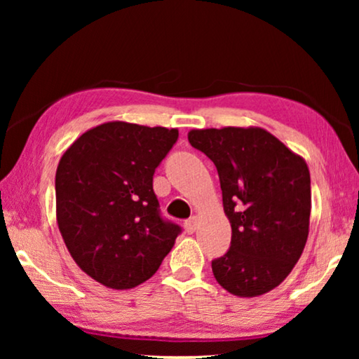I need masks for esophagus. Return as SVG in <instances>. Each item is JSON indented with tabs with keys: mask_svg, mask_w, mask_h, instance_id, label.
<instances>
[{
	"mask_svg": "<svg viewBox=\"0 0 359 359\" xmlns=\"http://www.w3.org/2000/svg\"><path fill=\"white\" fill-rule=\"evenodd\" d=\"M198 225H199V217L198 215H193V217H189L184 222V230L188 233H194L196 229H198Z\"/></svg>",
	"mask_w": 359,
	"mask_h": 359,
	"instance_id": "34e87169",
	"label": "esophagus"
}]
</instances>
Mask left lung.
<instances>
[{
  "label": "left lung",
  "mask_w": 359,
  "mask_h": 359,
  "mask_svg": "<svg viewBox=\"0 0 359 359\" xmlns=\"http://www.w3.org/2000/svg\"><path fill=\"white\" fill-rule=\"evenodd\" d=\"M189 144L217 168L229 252L212 262L225 291L257 297L279 286L309 237L311 173L306 160L262 127L193 129Z\"/></svg>",
  "instance_id": "left-lung-1"
}]
</instances>
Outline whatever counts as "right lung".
<instances>
[{"mask_svg":"<svg viewBox=\"0 0 359 359\" xmlns=\"http://www.w3.org/2000/svg\"><path fill=\"white\" fill-rule=\"evenodd\" d=\"M176 140L178 129L112 121L78 137L58 161V230L102 286H139L173 248L181 229L160 215L154 173Z\"/></svg>","mask_w":359,"mask_h":359,"instance_id":"right-lung-1","label":"right lung"}]
</instances>
